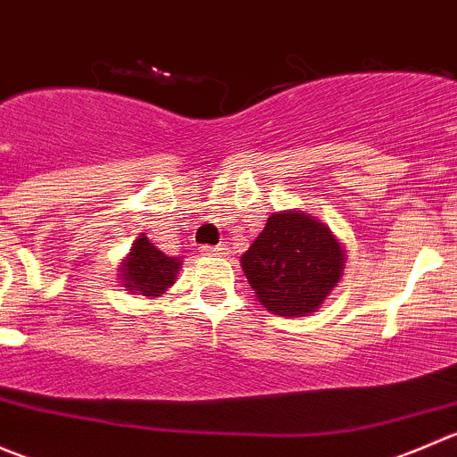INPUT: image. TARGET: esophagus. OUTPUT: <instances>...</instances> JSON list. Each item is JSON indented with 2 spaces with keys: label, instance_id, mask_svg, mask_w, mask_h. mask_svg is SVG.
I'll return each instance as SVG.
<instances>
[{
  "label": "esophagus",
  "instance_id": "1",
  "mask_svg": "<svg viewBox=\"0 0 457 457\" xmlns=\"http://www.w3.org/2000/svg\"><path fill=\"white\" fill-rule=\"evenodd\" d=\"M224 251H227V248H224L222 244H218V246H209V244H204V246H200V253H202V255H209V257L224 255Z\"/></svg>",
  "mask_w": 457,
  "mask_h": 457
}]
</instances>
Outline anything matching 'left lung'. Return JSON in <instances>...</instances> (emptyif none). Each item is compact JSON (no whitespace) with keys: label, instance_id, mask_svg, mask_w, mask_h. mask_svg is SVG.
Segmentation results:
<instances>
[{"label":"left lung","instance_id":"8db88e82","mask_svg":"<svg viewBox=\"0 0 457 457\" xmlns=\"http://www.w3.org/2000/svg\"><path fill=\"white\" fill-rule=\"evenodd\" d=\"M345 253L328 227L300 211L270 215L242 255L257 300L282 318L313 313L340 279Z\"/></svg>","mask_w":457,"mask_h":457}]
</instances>
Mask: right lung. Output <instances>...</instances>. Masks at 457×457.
Returning <instances> with one entry per match:
<instances>
[{
    "label": "right lung",
    "instance_id": "obj_1",
    "mask_svg": "<svg viewBox=\"0 0 457 457\" xmlns=\"http://www.w3.org/2000/svg\"><path fill=\"white\" fill-rule=\"evenodd\" d=\"M178 269V257L164 255L148 242L146 235H139L135 246L130 248V257L124 262L121 282H126V291L153 297L164 293L173 284Z\"/></svg>",
    "mask_w": 457,
    "mask_h": 457
}]
</instances>
